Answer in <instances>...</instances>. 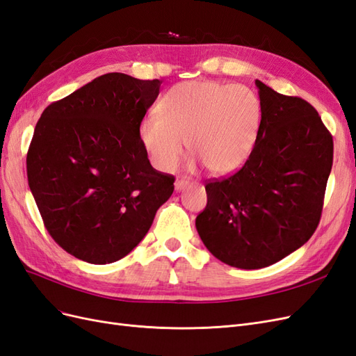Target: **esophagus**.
<instances>
[{"instance_id":"esophagus-1","label":"esophagus","mask_w":356,"mask_h":356,"mask_svg":"<svg viewBox=\"0 0 356 356\" xmlns=\"http://www.w3.org/2000/svg\"><path fill=\"white\" fill-rule=\"evenodd\" d=\"M187 186H188V181L184 179V178H178V179L175 181V190H177V191H181L182 188L187 187Z\"/></svg>"}]
</instances>
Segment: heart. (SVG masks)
<instances>
[{
	"instance_id": "obj_1",
	"label": "heart",
	"mask_w": 356,
	"mask_h": 356,
	"mask_svg": "<svg viewBox=\"0 0 356 356\" xmlns=\"http://www.w3.org/2000/svg\"><path fill=\"white\" fill-rule=\"evenodd\" d=\"M261 123L260 101L245 86L190 81L172 88L159 115L145 117L139 135L160 170H172L191 152L213 175H229L250 157Z\"/></svg>"
}]
</instances>
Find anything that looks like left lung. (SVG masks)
Returning <instances> with one entry per match:
<instances>
[{
    "instance_id": "left-lung-1",
    "label": "left lung",
    "mask_w": 356,
    "mask_h": 356,
    "mask_svg": "<svg viewBox=\"0 0 356 356\" xmlns=\"http://www.w3.org/2000/svg\"><path fill=\"white\" fill-rule=\"evenodd\" d=\"M255 84L261 105L255 145L236 174L207 182V208L196 218L209 252L246 270L277 263L315 233L334 148L307 101Z\"/></svg>"
}]
</instances>
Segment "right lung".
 Wrapping results in <instances>:
<instances>
[{"instance_id":"add662e5","label":"right lung","mask_w":356,"mask_h":356,"mask_svg":"<svg viewBox=\"0 0 356 356\" xmlns=\"http://www.w3.org/2000/svg\"><path fill=\"white\" fill-rule=\"evenodd\" d=\"M160 80L110 72L42 111L26 154L28 184L62 250L92 264L126 257L174 193L148 160L139 127Z\"/></svg>"}]
</instances>
